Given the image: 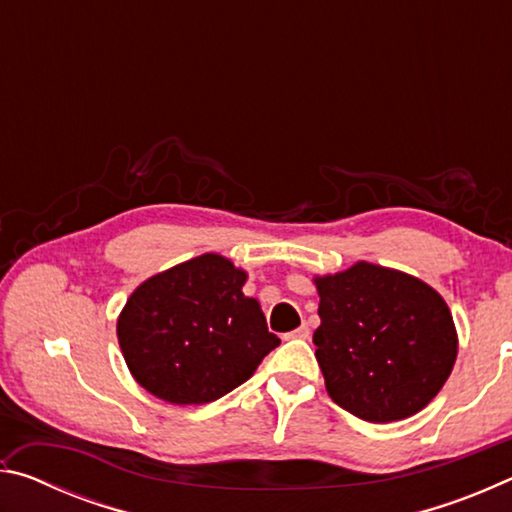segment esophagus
Returning a JSON list of instances; mask_svg holds the SVG:
<instances>
[{"label":"esophagus","instance_id":"esophagus-1","mask_svg":"<svg viewBox=\"0 0 512 512\" xmlns=\"http://www.w3.org/2000/svg\"><path fill=\"white\" fill-rule=\"evenodd\" d=\"M284 339H309V327L300 325L298 329H293V332L284 334Z\"/></svg>","mask_w":512,"mask_h":512}]
</instances>
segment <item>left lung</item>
<instances>
[{
    "mask_svg": "<svg viewBox=\"0 0 512 512\" xmlns=\"http://www.w3.org/2000/svg\"><path fill=\"white\" fill-rule=\"evenodd\" d=\"M316 359L341 409L368 422L422 411L452 375L458 336L447 302L409 273L357 262L314 277Z\"/></svg>",
    "mask_w": 512,
    "mask_h": 512,
    "instance_id": "left-lung-1",
    "label": "left lung"
}]
</instances>
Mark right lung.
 Returning a JSON list of instances; mask_svg holds the SVG:
<instances>
[{
    "label": "right lung",
    "mask_w": 512,
    "mask_h": 512,
    "mask_svg": "<svg viewBox=\"0 0 512 512\" xmlns=\"http://www.w3.org/2000/svg\"><path fill=\"white\" fill-rule=\"evenodd\" d=\"M248 273L205 253L144 280L117 318L126 366L151 395L178 406L207 404L253 377L280 339L244 296Z\"/></svg>",
    "instance_id": "obj_1"
}]
</instances>
